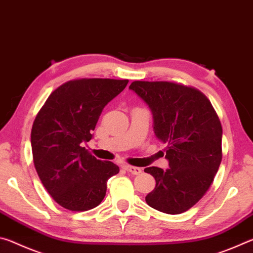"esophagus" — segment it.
<instances>
[{
	"instance_id": "esophagus-1",
	"label": "esophagus",
	"mask_w": 253,
	"mask_h": 253,
	"mask_svg": "<svg viewBox=\"0 0 253 253\" xmlns=\"http://www.w3.org/2000/svg\"><path fill=\"white\" fill-rule=\"evenodd\" d=\"M124 169H125L128 173H130L132 175H139L142 173V169L139 168H135V166H130V165H125L124 166Z\"/></svg>"
}]
</instances>
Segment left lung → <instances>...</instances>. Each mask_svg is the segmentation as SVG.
<instances>
[{
	"mask_svg": "<svg viewBox=\"0 0 253 253\" xmlns=\"http://www.w3.org/2000/svg\"><path fill=\"white\" fill-rule=\"evenodd\" d=\"M129 89L148 105L154 132L168 145L169 168H146L156 186L146 203L157 211L179 214L203 198L222 161V126L207 96L168 81H134Z\"/></svg>",
	"mask_w": 253,
	"mask_h": 253,
	"instance_id": "left-lung-1",
	"label": "left lung"
}]
</instances>
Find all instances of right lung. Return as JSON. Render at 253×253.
Returning <instances> with one entry per match:
<instances>
[{
    "instance_id": "add662e5",
    "label": "right lung",
    "mask_w": 253,
    "mask_h": 253,
    "mask_svg": "<svg viewBox=\"0 0 253 253\" xmlns=\"http://www.w3.org/2000/svg\"><path fill=\"white\" fill-rule=\"evenodd\" d=\"M128 80L77 79L51 92L33 122V163L42 184L62 208L88 211L104 200L108 178L119 172L97 160L83 143L92 138L102 109Z\"/></svg>"
}]
</instances>
